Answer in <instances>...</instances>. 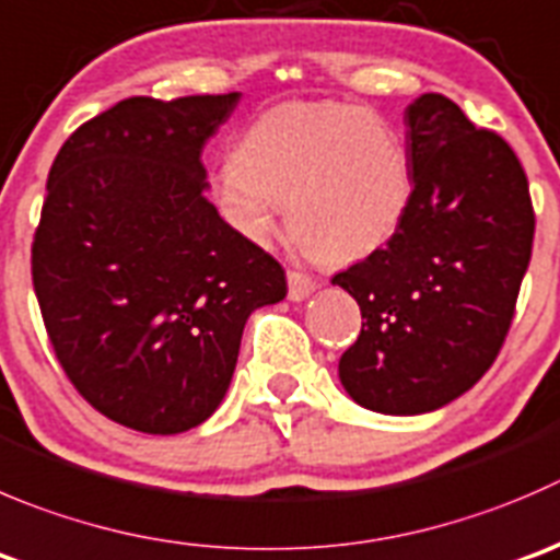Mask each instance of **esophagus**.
<instances>
[{
    "label": "esophagus",
    "instance_id": "esophagus-1",
    "mask_svg": "<svg viewBox=\"0 0 560 560\" xmlns=\"http://www.w3.org/2000/svg\"><path fill=\"white\" fill-rule=\"evenodd\" d=\"M287 287H290V292H287V295H290V301L298 303V301H306V298L317 290V281H314L312 276L290 270V273H287Z\"/></svg>",
    "mask_w": 560,
    "mask_h": 560
}]
</instances>
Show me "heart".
I'll return each mask as SVG.
<instances>
[{"label": "heart", "mask_w": 560, "mask_h": 560, "mask_svg": "<svg viewBox=\"0 0 560 560\" xmlns=\"http://www.w3.org/2000/svg\"><path fill=\"white\" fill-rule=\"evenodd\" d=\"M412 199L410 155L380 114L347 103H287L254 119L232 164L213 177V202L252 243L287 226L325 262H358L383 248Z\"/></svg>", "instance_id": "1"}]
</instances>
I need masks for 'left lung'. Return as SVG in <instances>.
<instances>
[{"instance_id": "8db88e82", "label": "left lung", "mask_w": 560, "mask_h": 560, "mask_svg": "<svg viewBox=\"0 0 560 560\" xmlns=\"http://www.w3.org/2000/svg\"><path fill=\"white\" fill-rule=\"evenodd\" d=\"M412 199L396 235L334 276L366 319L339 380L361 407L421 416L474 388L514 317L534 246L514 150L446 95L405 112Z\"/></svg>"}]
</instances>
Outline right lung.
Listing matches in <instances>:
<instances>
[{
	"label": "right lung",
	"mask_w": 560,
	"mask_h": 560,
	"mask_svg": "<svg viewBox=\"0 0 560 560\" xmlns=\"http://www.w3.org/2000/svg\"><path fill=\"white\" fill-rule=\"evenodd\" d=\"M237 101H119L48 172L32 243L48 339L75 390L136 432L208 421L252 312L287 295L281 265L208 199L202 150Z\"/></svg>",
	"instance_id": "right-lung-1"
}]
</instances>
